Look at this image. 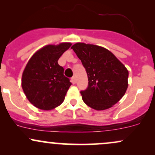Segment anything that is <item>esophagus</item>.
<instances>
[{
    "label": "esophagus",
    "mask_w": 155,
    "mask_h": 155,
    "mask_svg": "<svg viewBox=\"0 0 155 155\" xmlns=\"http://www.w3.org/2000/svg\"><path fill=\"white\" fill-rule=\"evenodd\" d=\"M71 82H72V84H76V78H75L74 77H74H72V78H71Z\"/></svg>",
    "instance_id": "obj_1"
}]
</instances>
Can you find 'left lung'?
Wrapping results in <instances>:
<instances>
[{
    "label": "left lung",
    "instance_id": "obj_1",
    "mask_svg": "<svg viewBox=\"0 0 155 155\" xmlns=\"http://www.w3.org/2000/svg\"><path fill=\"white\" fill-rule=\"evenodd\" d=\"M71 48L87 74L88 87L80 92L83 101L96 110L118 102L128 87L129 71L124 64L104 47L77 42Z\"/></svg>",
    "mask_w": 155,
    "mask_h": 155
}]
</instances>
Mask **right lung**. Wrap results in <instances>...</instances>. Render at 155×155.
<instances>
[{"label":"right lung","mask_w":155,"mask_h":155,"mask_svg":"<svg viewBox=\"0 0 155 155\" xmlns=\"http://www.w3.org/2000/svg\"><path fill=\"white\" fill-rule=\"evenodd\" d=\"M72 44L47 45L32 55L22 74L21 85L27 99L37 108L51 110L64 101L71 83L58 60Z\"/></svg>","instance_id":"add662e5"}]
</instances>
